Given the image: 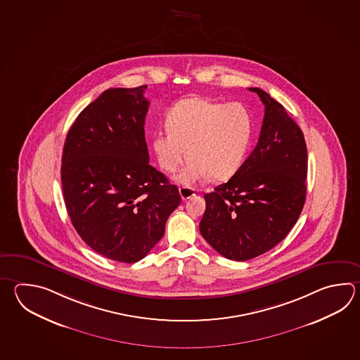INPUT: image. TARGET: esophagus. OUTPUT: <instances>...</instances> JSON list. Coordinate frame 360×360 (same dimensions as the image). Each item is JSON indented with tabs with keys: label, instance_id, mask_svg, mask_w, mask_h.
<instances>
[{
	"label": "esophagus",
	"instance_id": "34e87169",
	"mask_svg": "<svg viewBox=\"0 0 360 360\" xmlns=\"http://www.w3.org/2000/svg\"><path fill=\"white\" fill-rule=\"evenodd\" d=\"M179 193H181V198H184V200H188L192 196H195L196 190L191 188V187H184H184H179Z\"/></svg>",
	"mask_w": 360,
	"mask_h": 360
}]
</instances>
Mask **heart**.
Segmentation results:
<instances>
[{
	"mask_svg": "<svg viewBox=\"0 0 360 360\" xmlns=\"http://www.w3.org/2000/svg\"><path fill=\"white\" fill-rule=\"evenodd\" d=\"M165 128L151 136L158 162L170 173L187 153L190 160L174 181L193 184L209 176L224 181L240 170L249 151L254 120L243 103L190 97L169 109Z\"/></svg>",
	"mask_w": 360,
	"mask_h": 360,
	"instance_id": "obj_1",
	"label": "heart"
}]
</instances>
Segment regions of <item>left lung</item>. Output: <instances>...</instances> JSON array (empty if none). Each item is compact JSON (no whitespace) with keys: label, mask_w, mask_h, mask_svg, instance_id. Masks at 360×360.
Returning <instances> with one entry per match:
<instances>
[{"label":"left lung","mask_w":360,"mask_h":360,"mask_svg":"<svg viewBox=\"0 0 360 360\" xmlns=\"http://www.w3.org/2000/svg\"><path fill=\"white\" fill-rule=\"evenodd\" d=\"M257 145L227 184L204 195L200 233L220 255L245 262L273 249L292 229L307 195L308 154L302 131L265 91Z\"/></svg>","instance_id":"1"}]
</instances>
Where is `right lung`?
Segmentation results:
<instances>
[{"mask_svg": "<svg viewBox=\"0 0 360 360\" xmlns=\"http://www.w3.org/2000/svg\"><path fill=\"white\" fill-rule=\"evenodd\" d=\"M147 86L106 89L66 134L61 184L82 240L103 257L136 263L160 241L179 191L148 164Z\"/></svg>", "mask_w": 360, "mask_h": 360, "instance_id": "right-lung-1", "label": "right lung"}]
</instances>
